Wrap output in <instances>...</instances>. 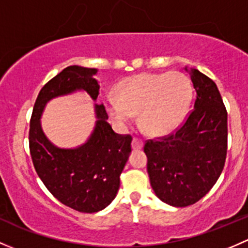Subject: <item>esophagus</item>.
<instances>
[{"label": "esophagus", "mask_w": 248, "mask_h": 248, "mask_svg": "<svg viewBox=\"0 0 248 248\" xmlns=\"http://www.w3.org/2000/svg\"><path fill=\"white\" fill-rule=\"evenodd\" d=\"M132 148L133 150H140V148H142V140L139 139V138H133Z\"/></svg>", "instance_id": "esophagus-1"}]
</instances>
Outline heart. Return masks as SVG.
Masks as SVG:
<instances>
[{
    "label": "heart",
    "instance_id": "obj_1",
    "mask_svg": "<svg viewBox=\"0 0 248 248\" xmlns=\"http://www.w3.org/2000/svg\"><path fill=\"white\" fill-rule=\"evenodd\" d=\"M191 96V82L183 72L141 74L122 80L116 97L107 98L106 109L116 126H127L133 114L139 113L146 132L164 135L183 122Z\"/></svg>",
    "mask_w": 248,
    "mask_h": 248
}]
</instances>
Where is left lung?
Wrapping results in <instances>:
<instances>
[{"instance_id": "left-lung-1", "label": "left lung", "mask_w": 248, "mask_h": 248, "mask_svg": "<svg viewBox=\"0 0 248 248\" xmlns=\"http://www.w3.org/2000/svg\"><path fill=\"white\" fill-rule=\"evenodd\" d=\"M196 91L194 109L165 137L145 142L151 186L173 207L200 201L216 183L227 155V110L213 79L190 69Z\"/></svg>"}]
</instances>
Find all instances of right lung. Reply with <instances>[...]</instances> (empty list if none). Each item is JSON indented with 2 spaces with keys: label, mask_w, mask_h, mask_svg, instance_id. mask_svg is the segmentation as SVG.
<instances>
[{
  "label": "right lung",
  "mask_w": 248,
  "mask_h": 248,
  "mask_svg": "<svg viewBox=\"0 0 248 248\" xmlns=\"http://www.w3.org/2000/svg\"><path fill=\"white\" fill-rule=\"evenodd\" d=\"M97 70L72 65L48 80L39 93L30 124V152L33 165L59 202L80 213H96L115 199L120 174L132 147L129 134H117L107 122L103 104H96L95 129L84 145L71 150L58 148L48 141L40 126L46 103L57 96L85 90L96 100L100 84L93 78Z\"/></svg>",
  "instance_id": "1"
}]
</instances>
